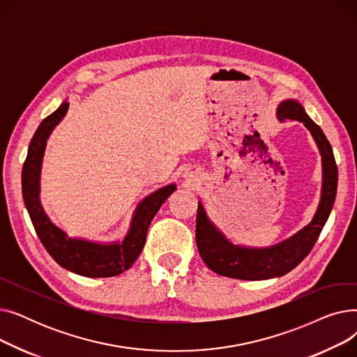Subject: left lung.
I'll return each mask as SVG.
<instances>
[{
    "label": "left lung",
    "mask_w": 357,
    "mask_h": 357,
    "mask_svg": "<svg viewBox=\"0 0 357 357\" xmlns=\"http://www.w3.org/2000/svg\"><path fill=\"white\" fill-rule=\"evenodd\" d=\"M279 120L301 121L311 133L321 156V195L312 220L294 236L266 248H250L238 245L224 234L208 217L202 201H198L197 213V246L198 252L211 271L218 275L243 279L261 280L279 278L296 268L314 248L324 224L331 213L337 192V165L330 142L320 126H317L298 100H284L276 108Z\"/></svg>",
    "instance_id": "1"
}]
</instances>
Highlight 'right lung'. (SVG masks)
<instances>
[{
  "label": "right lung",
  "mask_w": 357,
  "mask_h": 357,
  "mask_svg": "<svg viewBox=\"0 0 357 357\" xmlns=\"http://www.w3.org/2000/svg\"><path fill=\"white\" fill-rule=\"evenodd\" d=\"M68 108L69 102L65 100L58 109L40 123L30 142L22 172L24 205L42 245L59 266L88 278L116 276L131 268L142 253L150 222L162 204L176 190V185L162 186L137 204L123 240L93 241L70 237L50 220L40 201V176L46 143L54 127L66 116Z\"/></svg>",
  "instance_id": "right-lung-1"
}]
</instances>
